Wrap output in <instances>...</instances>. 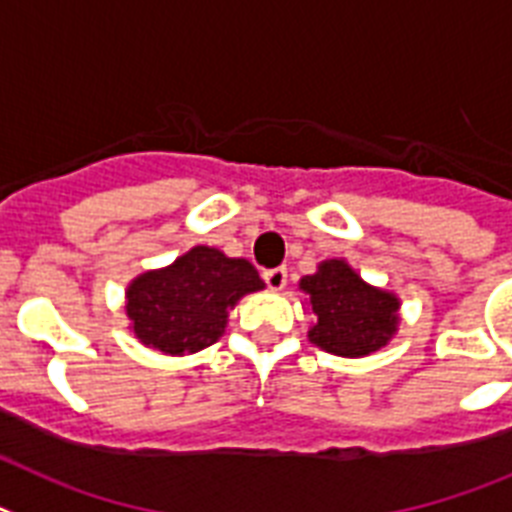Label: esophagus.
Listing matches in <instances>:
<instances>
[{
	"label": "esophagus",
	"instance_id": "34e87169",
	"mask_svg": "<svg viewBox=\"0 0 512 512\" xmlns=\"http://www.w3.org/2000/svg\"><path fill=\"white\" fill-rule=\"evenodd\" d=\"M263 278H265V284H268V289L278 292V289H284L286 286L289 273H286V268H270V270H263Z\"/></svg>",
	"mask_w": 512,
	"mask_h": 512
}]
</instances>
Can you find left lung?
Masks as SVG:
<instances>
[{
    "label": "left lung",
    "instance_id": "1",
    "mask_svg": "<svg viewBox=\"0 0 512 512\" xmlns=\"http://www.w3.org/2000/svg\"><path fill=\"white\" fill-rule=\"evenodd\" d=\"M299 286L310 294L318 318L310 342L331 355H371L397 331V297L365 284L344 260H328Z\"/></svg>",
    "mask_w": 512,
    "mask_h": 512
}]
</instances>
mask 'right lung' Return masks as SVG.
<instances>
[{
	"instance_id": "right-lung-1",
	"label": "right lung",
	"mask_w": 512,
	"mask_h": 512,
	"mask_svg": "<svg viewBox=\"0 0 512 512\" xmlns=\"http://www.w3.org/2000/svg\"><path fill=\"white\" fill-rule=\"evenodd\" d=\"M263 289L247 260L213 247H194L165 270L128 286L126 313L141 342L165 355H186L218 342L228 310L242 294Z\"/></svg>"
}]
</instances>
